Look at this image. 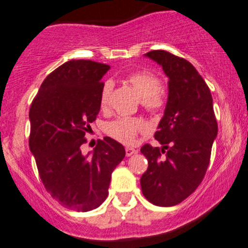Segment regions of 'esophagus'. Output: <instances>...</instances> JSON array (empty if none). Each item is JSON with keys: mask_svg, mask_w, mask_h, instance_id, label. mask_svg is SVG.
Listing matches in <instances>:
<instances>
[{"mask_svg": "<svg viewBox=\"0 0 248 248\" xmlns=\"http://www.w3.org/2000/svg\"><path fill=\"white\" fill-rule=\"evenodd\" d=\"M138 154V150L133 149V147H126V156L129 157L132 156V155H136Z\"/></svg>", "mask_w": 248, "mask_h": 248, "instance_id": "obj_1", "label": "esophagus"}]
</instances>
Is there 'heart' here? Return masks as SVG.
Listing matches in <instances>:
<instances>
[{
  "mask_svg": "<svg viewBox=\"0 0 248 248\" xmlns=\"http://www.w3.org/2000/svg\"><path fill=\"white\" fill-rule=\"evenodd\" d=\"M137 94L140 97L141 106L145 109L155 110L161 109L164 106V96L161 90V81L155 74L142 71L131 74L127 78ZM111 81L104 82L101 91V106L106 108L109 102V94L111 92ZM106 132L112 139L117 140L122 144H133L138 133L147 132V124L141 119L136 117H119L114 121L109 122L106 126Z\"/></svg>",
  "mask_w": 248,
  "mask_h": 248,
  "instance_id": "1",
  "label": "heart"
}]
</instances>
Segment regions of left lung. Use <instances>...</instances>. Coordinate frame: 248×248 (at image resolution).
Masks as SVG:
<instances>
[{
	"instance_id": "left-lung-1",
	"label": "left lung",
	"mask_w": 248,
	"mask_h": 248,
	"mask_svg": "<svg viewBox=\"0 0 248 248\" xmlns=\"http://www.w3.org/2000/svg\"><path fill=\"white\" fill-rule=\"evenodd\" d=\"M145 57L158 63L169 81L164 115L155 133L162 147L146 144L140 149L149 162L140 186L152 204L172 206L191 196L204 179L217 121L211 92L193 64L164 50H152Z\"/></svg>"
}]
</instances>
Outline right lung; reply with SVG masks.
<instances>
[{
  "mask_svg": "<svg viewBox=\"0 0 248 248\" xmlns=\"http://www.w3.org/2000/svg\"><path fill=\"white\" fill-rule=\"evenodd\" d=\"M110 66L71 60L42 82L30 108V150L44 187L64 207L86 212L108 197L111 172L124 147L106 137L82 155L85 133L101 109V79Z\"/></svg>",
  "mask_w": 248,
  "mask_h": 248,
  "instance_id": "1",
  "label": "right lung"
}]
</instances>
